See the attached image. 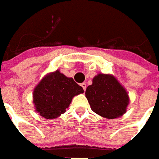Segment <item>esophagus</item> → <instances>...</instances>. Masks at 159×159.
I'll use <instances>...</instances> for the list:
<instances>
[{
    "label": "esophagus",
    "mask_w": 159,
    "mask_h": 159,
    "mask_svg": "<svg viewBox=\"0 0 159 159\" xmlns=\"http://www.w3.org/2000/svg\"><path fill=\"white\" fill-rule=\"evenodd\" d=\"M80 85L82 86V88L84 89V91H85V89H86V84H85V83H82Z\"/></svg>",
    "instance_id": "esophagus-1"
}]
</instances>
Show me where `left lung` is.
<instances>
[{
    "mask_svg": "<svg viewBox=\"0 0 159 159\" xmlns=\"http://www.w3.org/2000/svg\"><path fill=\"white\" fill-rule=\"evenodd\" d=\"M91 109L106 119H115L125 113L129 104L128 94L112 75H97L85 91Z\"/></svg>",
    "mask_w": 159,
    "mask_h": 159,
    "instance_id": "1",
    "label": "left lung"
}]
</instances>
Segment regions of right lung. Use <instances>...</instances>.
Returning <instances> with one entry per match:
<instances>
[{"mask_svg":"<svg viewBox=\"0 0 159 159\" xmlns=\"http://www.w3.org/2000/svg\"><path fill=\"white\" fill-rule=\"evenodd\" d=\"M73 78H68L58 70L50 74L40 81L34 91V103L45 119H55L65 113L72 98L83 93Z\"/></svg>","mask_w":159,"mask_h":159,"instance_id":"add662e5","label":"right lung"}]
</instances>
